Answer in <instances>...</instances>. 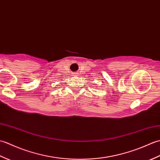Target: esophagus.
Segmentation results:
<instances>
[{"mask_svg": "<svg viewBox=\"0 0 160 160\" xmlns=\"http://www.w3.org/2000/svg\"><path fill=\"white\" fill-rule=\"evenodd\" d=\"M73 76H78V73L76 72V73H73Z\"/></svg>", "mask_w": 160, "mask_h": 160, "instance_id": "esophagus-1", "label": "esophagus"}]
</instances>
